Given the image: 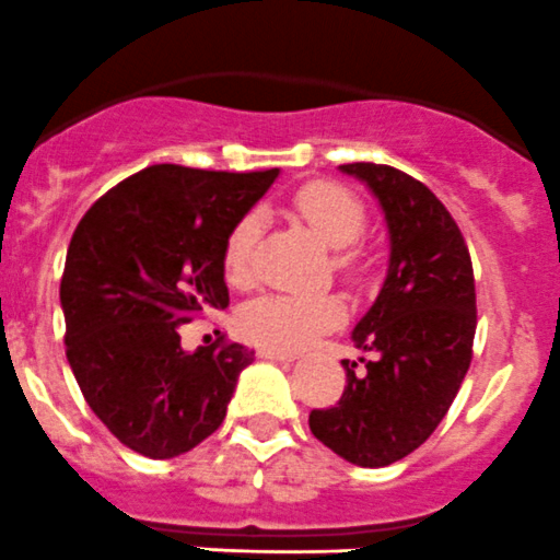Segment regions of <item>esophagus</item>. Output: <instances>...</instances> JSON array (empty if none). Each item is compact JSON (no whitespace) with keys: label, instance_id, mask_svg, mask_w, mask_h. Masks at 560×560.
<instances>
[{"label":"esophagus","instance_id":"34e87169","mask_svg":"<svg viewBox=\"0 0 560 560\" xmlns=\"http://www.w3.org/2000/svg\"><path fill=\"white\" fill-rule=\"evenodd\" d=\"M258 357H260V360H285V363H291V360H296V351L269 349V346H260Z\"/></svg>","mask_w":560,"mask_h":560}]
</instances>
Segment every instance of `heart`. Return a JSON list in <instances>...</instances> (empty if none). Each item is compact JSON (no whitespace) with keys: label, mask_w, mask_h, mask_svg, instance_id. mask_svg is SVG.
Returning a JSON list of instances; mask_svg holds the SVG:
<instances>
[{"label":"heart","mask_w":560,"mask_h":560,"mask_svg":"<svg viewBox=\"0 0 560 560\" xmlns=\"http://www.w3.org/2000/svg\"><path fill=\"white\" fill-rule=\"evenodd\" d=\"M294 211L335 253V266L346 275L360 271L363 260L354 244L365 231V206L349 189L329 180H313L294 195ZM260 236V214L238 217L222 244V271L228 283L249 285L253 255ZM343 302L335 294H266L247 302L236 316L242 338L269 349H300L316 335L343 322Z\"/></svg>","instance_id":"obj_1"}]
</instances>
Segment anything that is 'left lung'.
<instances>
[{
  "instance_id": "8db88e82",
  "label": "left lung",
  "mask_w": 560,
  "mask_h": 560,
  "mask_svg": "<svg viewBox=\"0 0 560 560\" xmlns=\"http://www.w3.org/2000/svg\"><path fill=\"white\" fill-rule=\"evenodd\" d=\"M380 200L390 258L380 296L351 340L374 351L335 407L313 409L311 431L340 459L387 467L425 443L459 393L476 338V280L459 225L434 191L387 164H340Z\"/></svg>"
}]
</instances>
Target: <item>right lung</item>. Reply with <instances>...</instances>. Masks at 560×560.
Masks as SVG:
<instances>
[{"label":"right lung","instance_id":"right-lung-1","mask_svg":"<svg viewBox=\"0 0 560 560\" xmlns=\"http://www.w3.org/2000/svg\"><path fill=\"white\" fill-rule=\"evenodd\" d=\"M277 175L153 164L98 197L73 231L60 283L68 365L126 448L173 459L225 420L255 351H186L178 329L228 307L222 244Z\"/></svg>","mask_w":560,"mask_h":560}]
</instances>
